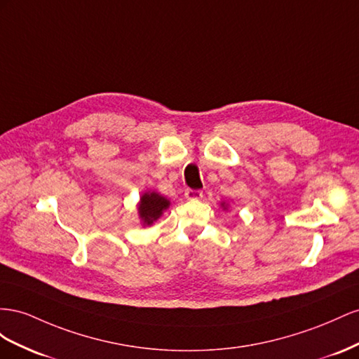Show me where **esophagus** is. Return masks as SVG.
<instances>
[{"instance_id": "esophagus-1", "label": "esophagus", "mask_w": 359, "mask_h": 359, "mask_svg": "<svg viewBox=\"0 0 359 359\" xmlns=\"http://www.w3.org/2000/svg\"><path fill=\"white\" fill-rule=\"evenodd\" d=\"M185 197L188 200H200L203 197V191L188 188V189H185Z\"/></svg>"}]
</instances>
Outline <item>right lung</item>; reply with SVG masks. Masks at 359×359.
<instances>
[{
	"instance_id": "obj_1",
	"label": "right lung",
	"mask_w": 359,
	"mask_h": 359,
	"mask_svg": "<svg viewBox=\"0 0 359 359\" xmlns=\"http://www.w3.org/2000/svg\"><path fill=\"white\" fill-rule=\"evenodd\" d=\"M168 206H170V201L167 198L161 197L156 192H147L141 197L138 212L144 224L150 225L153 221H156L161 217L162 212Z\"/></svg>"
}]
</instances>
